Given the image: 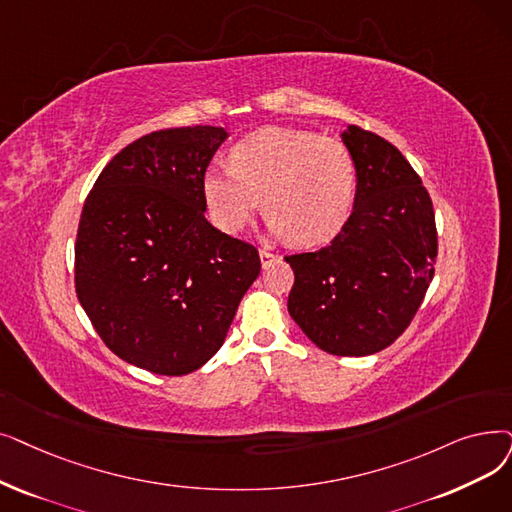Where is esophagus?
Instances as JSON below:
<instances>
[{
	"mask_svg": "<svg viewBox=\"0 0 512 512\" xmlns=\"http://www.w3.org/2000/svg\"><path fill=\"white\" fill-rule=\"evenodd\" d=\"M259 259H261V265H263V268H270V265H272L274 261H278L280 257H278V255H274V253H270V251L261 249V251H259Z\"/></svg>",
	"mask_w": 512,
	"mask_h": 512,
	"instance_id": "34e87169",
	"label": "esophagus"
}]
</instances>
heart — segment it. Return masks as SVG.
Listing matches in <instances>:
<instances>
[{
	"label": "heart",
	"instance_id": "heart-1",
	"mask_svg": "<svg viewBox=\"0 0 512 512\" xmlns=\"http://www.w3.org/2000/svg\"><path fill=\"white\" fill-rule=\"evenodd\" d=\"M230 169L203 177V201L213 226L236 234L263 207L268 230L299 247L335 236L355 194V161L337 138L305 129L265 127L232 146Z\"/></svg>",
	"mask_w": 512,
	"mask_h": 512
}]
</instances>
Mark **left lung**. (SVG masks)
Wrapping results in <instances>:
<instances>
[{
    "instance_id": "8db88e82",
    "label": "left lung",
    "mask_w": 512,
    "mask_h": 512,
    "mask_svg": "<svg viewBox=\"0 0 512 512\" xmlns=\"http://www.w3.org/2000/svg\"><path fill=\"white\" fill-rule=\"evenodd\" d=\"M355 161L349 219L328 247L284 257L295 272L288 314L332 355L362 358L410 324L435 274L437 232L429 192L404 154L347 125Z\"/></svg>"
}]
</instances>
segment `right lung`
Masks as SVG:
<instances>
[{"mask_svg": "<svg viewBox=\"0 0 512 512\" xmlns=\"http://www.w3.org/2000/svg\"><path fill=\"white\" fill-rule=\"evenodd\" d=\"M228 129L152 131L115 154L83 205L75 288L106 347L182 376L224 345L259 253L211 226L203 177Z\"/></svg>", "mask_w": 512, "mask_h": 512, "instance_id": "1", "label": "right lung"}]
</instances>
